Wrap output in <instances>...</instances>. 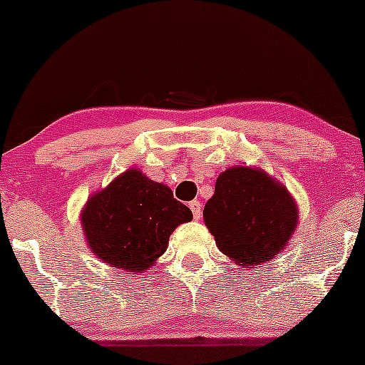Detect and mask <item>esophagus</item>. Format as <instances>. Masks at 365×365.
<instances>
[{"mask_svg":"<svg viewBox=\"0 0 365 365\" xmlns=\"http://www.w3.org/2000/svg\"><path fill=\"white\" fill-rule=\"evenodd\" d=\"M190 209H191V212H193V217L198 221V219L202 217V205H200V202L193 200V202L190 203Z\"/></svg>","mask_w":365,"mask_h":365,"instance_id":"obj_1","label":"esophagus"}]
</instances>
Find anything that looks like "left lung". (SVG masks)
<instances>
[{
  "label": "left lung",
  "mask_w": 365,
  "mask_h": 365,
  "mask_svg": "<svg viewBox=\"0 0 365 365\" xmlns=\"http://www.w3.org/2000/svg\"><path fill=\"white\" fill-rule=\"evenodd\" d=\"M296 198L257 167H230L215 181L203 221L215 245L244 268L275 259L299 222Z\"/></svg>",
  "instance_id": "obj_1"
}]
</instances>
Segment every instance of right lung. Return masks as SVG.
<instances>
[{
	"label": "right lung",
	"mask_w": 365,
	"mask_h": 365,
	"mask_svg": "<svg viewBox=\"0 0 365 365\" xmlns=\"http://www.w3.org/2000/svg\"><path fill=\"white\" fill-rule=\"evenodd\" d=\"M193 219L165 184L127 168L88 197L80 212L87 245L106 264L144 273L168 247V238Z\"/></svg>",
	"instance_id": "1"
}]
</instances>
